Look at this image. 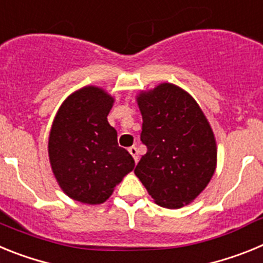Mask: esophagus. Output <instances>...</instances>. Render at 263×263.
<instances>
[{
    "label": "esophagus",
    "instance_id": "1",
    "mask_svg": "<svg viewBox=\"0 0 263 263\" xmlns=\"http://www.w3.org/2000/svg\"><path fill=\"white\" fill-rule=\"evenodd\" d=\"M127 152H129V154L133 157V159L136 160V163L138 162V150H137L136 146H130L129 148H127Z\"/></svg>",
    "mask_w": 263,
    "mask_h": 263
}]
</instances>
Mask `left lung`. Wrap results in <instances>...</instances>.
<instances>
[{"label": "left lung", "instance_id": "obj_1", "mask_svg": "<svg viewBox=\"0 0 263 263\" xmlns=\"http://www.w3.org/2000/svg\"><path fill=\"white\" fill-rule=\"evenodd\" d=\"M137 103L147 153L134 173L158 205L182 208L200 195L215 174L212 127L194 97L170 83L141 92Z\"/></svg>", "mask_w": 263, "mask_h": 263}]
</instances>
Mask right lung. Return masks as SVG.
<instances>
[{"label": "right lung", "instance_id": "obj_1", "mask_svg": "<svg viewBox=\"0 0 263 263\" xmlns=\"http://www.w3.org/2000/svg\"><path fill=\"white\" fill-rule=\"evenodd\" d=\"M115 99L93 85L69 95L58 110L48 138V157L60 188L84 204L108 200L116 185L134 168L108 122Z\"/></svg>", "mask_w": 263, "mask_h": 263}]
</instances>
